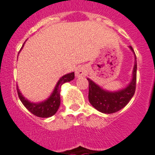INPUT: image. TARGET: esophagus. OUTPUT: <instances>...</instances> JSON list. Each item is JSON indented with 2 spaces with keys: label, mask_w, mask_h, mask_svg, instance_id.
Returning a JSON list of instances; mask_svg holds the SVG:
<instances>
[{
  "label": "esophagus",
  "mask_w": 155,
  "mask_h": 155,
  "mask_svg": "<svg viewBox=\"0 0 155 155\" xmlns=\"http://www.w3.org/2000/svg\"><path fill=\"white\" fill-rule=\"evenodd\" d=\"M87 74V70L85 66L81 65L76 68V69H75V76L77 78L85 76Z\"/></svg>",
  "instance_id": "34e87169"
}]
</instances>
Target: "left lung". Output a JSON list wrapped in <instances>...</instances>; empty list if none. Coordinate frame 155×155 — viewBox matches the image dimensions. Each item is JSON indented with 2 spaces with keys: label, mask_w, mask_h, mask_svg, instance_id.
I'll return each mask as SVG.
<instances>
[{
  "label": "left lung",
  "mask_w": 155,
  "mask_h": 155,
  "mask_svg": "<svg viewBox=\"0 0 155 155\" xmlns=\"http://www.w3.org/2000/svg\"><path fill=\"white\" fill-rule=\"evenodd\" d=\"M134 52L132 46H129ZM135 57L136 56L135 54ZM136 70L137 64L135 62L133 69V77L129 85L124 89L117 92H109L104 91L99 86L94 84L92 80L87 79L89 82V98L90 103L96 110L103 114H114L124 108L133 97L136 91Z\"/></svg>",
  "instance_id": "left-lung-1"
}]
</instances>
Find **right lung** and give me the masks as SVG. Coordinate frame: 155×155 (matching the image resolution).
I'll return each mask as SVG.
<instances>
[{
	"instance_id": "obj_1",
	"label": "right lung",
	"mask_w": 155,
	"mask_h": 155,
	"mask_svg": "<svg viewBox=\"0 0 155 155\" xmlns=\"http://www.w3.org/2000/svg\"><path fill=\"white\" fill-rule=\"evenodd\" d=\"M23 46H22V48H23ZM74 78H75L74 72H71V73L67 74V75L62 76L59 80V81L58 82V84L55 87V89L50 95V97L47 100H45V102H40V103H33V102H29L28 100L25 99V97L22 95V94L19 92V90L17 87L18 95H19V99L22 102V103L23 104V106H25L31 114L37 116L38 117H49L54 115L56 112L58 111V110L59 109L60 104H61L60 90H61V85L66 82H69L74 80Z\"/></svg>"
}]
</instances>
